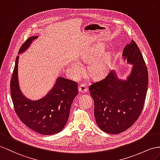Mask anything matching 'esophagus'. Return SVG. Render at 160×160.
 <instances>
[{
    "instance_id": "34e87169",
    "label": "esophagus",
    "mask_w": 160,
    "mask_h": 160,
    "mask_svg": "<svg viewBox=\"0 0 160 160\" xmlns=\"http://www.w3.org/2000/svg\"><path fill=\"white\" fill-rule=\"evenodd\" d=\"M78 90H79V92L81 93H86L88 91L87 86L85 84H81L78 88Z\"/></svg>"
}]
</instances>
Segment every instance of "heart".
Segmentation results:
<instances>
[{
  "instance_id": "obj_1",
  "label": "heart",
  "mask_w": 160,
  "mask_h": 160,
  "mask_svg": "<svg viewBox=\"0 0 160 160\" xmlns=\"http://www.w3.org/2000/svg\"><path fill=\"white\" fill-rule=\"evenodd\" d=\"M104 47H94L85 57V61L91 63L88 65L89 74L94 78L99 79L108 74L112 64V55L110 52H104ZM70 72L73 76L79 78L83 72V67L79 62H73L70 65Z\"/></svg>"
}]
</instances>
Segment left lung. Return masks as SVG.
<instances>
[{
    "instance_id": "obj_1",
    "label": "left lung",
    "mask_w": 160,
    "mask_h": 160,
    "mask_svg": "<svg viewBox=\"0 0 160 160\" xmlns=\"http://www.w3.org/2000/svg\"><path fill=\"white\" fill-rule=\"evenodd\" d=\"M123 59L132 64L126 80L115 70L89 87L95 103V120L99 128L109 134H119L132 126L140 116L145 103L148 72L141 52L132 40L122 53Z\"/></svg>"
}]
</instances>
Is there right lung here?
I'll return each mask as SVG.
<instances>
[{"label": "right lung", "mask_w": 160, "mask_h": 160, "mask_svg": "<svg viewBox=\"0 0 160 160\" xmlns=\"http://www.w3.org/2000/svg\"><path fill=\"white\" fill-rule=\"evenodd\" d=\"M38 36H31L19 50V54L26 51ZM17 57L11 80V95L15 111L21 121L35 132L44 135L59 133L69 118L73 100L78 93L74 81L58 77L53 87L44 97L31 100L23 95L18 80Z\"/></svg>", "instance_id": "1"}]
</instances>
